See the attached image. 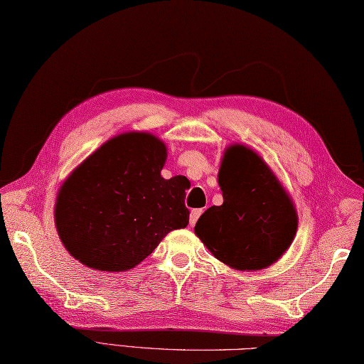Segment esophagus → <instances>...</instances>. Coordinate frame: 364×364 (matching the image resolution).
Wrapping results in <instances>:
<instances>
[{
  "instance_id": "obj_1",
  "label": "esophagus",
  "mask_w": 364,
  "mask_h": 364,
  "mask_svg": "<svg viewBox=\"0 0 364 364\" xmlns=\"http://www.w3.org/2000/svg\"><path fill=\"white\" fill-rule=\"evenodd\" d=\"M201 214H203V209H193V210H191V214H190V226H193L198 222V218H200Z\"/></svg>"
}]
</instances>
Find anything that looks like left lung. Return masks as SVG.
I'll return each instance as SVG.
<instances>
[{"instance_id": "left-lung-1", "label": "left lung", "mask_w": 364, "mask_h": 364, "mask_svg": "<svg viewBox=\"0 0 364 364\" xmlns=\"http://www.w3.org/2000/svg\"><path fill=\"white\" fill-rule=\"evenodd\" d=\"M223 204L198 218L195 232L217 259L237 271H259L291 245L298 215L282 183L252 149L232 144L218 171Z\"/></svg>"}]
</instances>
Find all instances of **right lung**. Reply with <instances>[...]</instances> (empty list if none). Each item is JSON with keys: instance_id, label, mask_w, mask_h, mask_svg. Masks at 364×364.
<instances>
[{"instance_id": "1", "label": "right lung", "mask_w": 364, "mask_h": 364, "mask_svg": "<svg viewBox=\"0 0 364 364\" xmlns=\"http://www.w3.org/2000/svg\"><path fill=\"white\" fill-rule=\"evenodd\" d=\"M166 146L150 133L106 141L61 185L55 226L82 264L122 272L139 264L169 231L185 228V176L163 179Z\"/></svg>"}]
</instances>
